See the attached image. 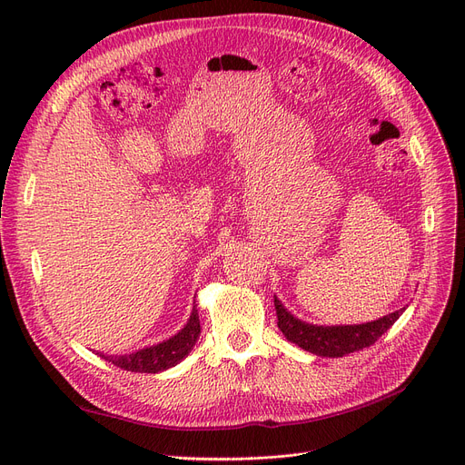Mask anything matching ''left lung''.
Instances as JSON below:
<instances>
[{
  "mask_svg": "<svg viewBox=\"0 0 465 465\" xmlns=\"http://www.w3.org/2000/svg\"><path fill=\"white\" fill-rule=\"evenodd\" d=\"M275 309H277V319H279L277 326L290 343H296L300 349L309 351L316 356H324V358H341L345 354L373 345L375 341L386 330H390V326H392L405 311L403 307L396 312L382 316L379 321L365 322V324L319 326V324H309L292 314L277 296H275Z\"/></svg>",
  "mask_w": 465,
  "mask_h": 465,
  "instance_id": "left-lung-1",
  "label": "left lung"
}]
</instances>
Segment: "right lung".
I'll list each match as a JSON object with an SVG mask.
<instances>
[{"instance_id":"1","label":"right lung","mask_w":465,"mask_h":465,"mask_svg":"<svg viewBox=\"0 0 465 465\" xmlns=\"http://www.w3.org/2000/svg\"><path fill=\"white\" fill-rule=\"evenodd\" d=\"M202 333L200 328V316H198V307H192L190 319L184 324L183 330H179L173 337H169L158 345L153 347H144L137 352L132 354H122V356H109L97 352V356H102L104 360L114 363L116 368L134 371V373H160L169 368H173L181 360H184L190 351L193 349L195 341H198Z\"/></svg>"}]
</instances>
